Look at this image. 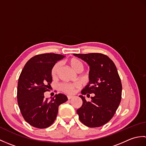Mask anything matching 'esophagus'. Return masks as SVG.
Listing matches in <instances>:
<instances>
[{
    "mask_svg": "<svg viewBox=\"0 0 146 146\" xmlns=\"http://www.w3.org/2000/svg\"><path fill=\"white\" fill-rule=\"evenodd\" d=\"M67 98H68V100H70V99L72 98L73 97H72V96H70V95H68V96H67Z\"/></svg>",
    "mask_w": 146,
    "mask_h": 146,
    "instance_id": "obj_1",
    "label": "esophagus"
}]
</instances>
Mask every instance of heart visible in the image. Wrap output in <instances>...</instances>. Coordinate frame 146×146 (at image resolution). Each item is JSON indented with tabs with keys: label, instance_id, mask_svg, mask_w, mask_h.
Masks as SVG:
<instances>
[{
	"label": "heart",
	"instance_id": "obj_1",
	"mask_svg": "<svg viewBox=\"0 0 146 146\" xmlns=\"http://www.w3.org/2000/svg\"><path fill=\"white\" fill-rule=\"evenodd\" d=\"M68 63L70 66L76 71L82 70L83 68V64L82 61L77 58H71L68 60ZM60 68V64L59 63H55L52 66L51 69V76L52 79L57 77ZM80 88V85L78 83H62L60 85V89L61 91L67 94H73L77 89Z\"/></svg>",
	"mask_w": 146,
	"mask_h": 146
}]
</instances>
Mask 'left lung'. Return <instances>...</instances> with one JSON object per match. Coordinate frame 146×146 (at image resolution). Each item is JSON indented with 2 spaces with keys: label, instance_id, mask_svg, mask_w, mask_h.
<instances>
[{
  "label": "left lung",
  "instance_id": "obj_1",
  "mask_svg": "<svg viewBox=\"0 0 146 146\" xmlns=\"http://www.w3.org/2000/svg\"><path fill=\"white\" fill-rule=\"evenodd\" d=\"M90 66L88 84L82 94L92 97L86 102L80 95L83 105L76 112L79 119L88 127H98L111 120L119 107L122 98V83L112 60L102 53L74 54Z\"/></svg>",
  "mask_w": 146,
  "mask_h": 146
}]
</instances>
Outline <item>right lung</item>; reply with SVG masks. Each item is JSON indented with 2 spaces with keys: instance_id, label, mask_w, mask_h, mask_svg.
Listing matches in <instances>:
<instances>
[{
  "instance_id": "add662e5",
  "label": "right lung",
  "mask_w": 146,
  "mask_h": 146,
  "mask_svg": "<svg viewBox=\"0 0 146 146\" xmlns=\"http://www.w3.org/2000/svg\"><path fill=\"white\" fill-rule=\"evenodd\" d=\"M62 54L45 53L36 55L27 62L19 78L17 98L22 115L36 128L45 129L56 118L58 107L68 100L66 95L59 94L51 100L44 98L52 82L51 69L63 58Z\"/></svg>"
}]
</instances>
